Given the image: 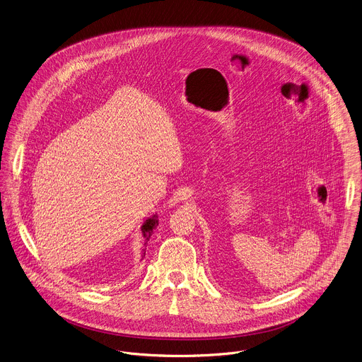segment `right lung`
Instances as JSON below:
<instances>
[{
	"instance_id": "obj_1",
	"label": "right lung",
	"mask_w": 362,
	"mask_h": 362,
	"mask_svg": "<svg viewBox=\"0 0 362 362\" xmlns=\"http://www.w3.org/2000/svg\"><path fill=\"white\" fill-rule=\"evenodd\" d=\"M158 226V216L156 214H153L152 217L148 218V219H145L144 223H143V226H141V232H143V236H144L145 243L146 245V242L149 240V238H151V235H152V232H153V229ZM145 256V250L143 249V257Z\"/></svg>"
}]
</instances>
